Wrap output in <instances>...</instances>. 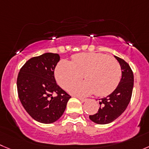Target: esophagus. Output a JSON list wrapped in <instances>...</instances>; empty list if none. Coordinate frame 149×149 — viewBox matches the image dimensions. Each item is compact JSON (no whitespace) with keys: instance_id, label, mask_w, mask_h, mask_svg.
Returning a JSON list of instances; mask_svg holds the SVG:
<instances>
[{"instance_id":"esophagus-1","label":"esophagus","mask_w":149,"mask_h":149,"mask_svg":"<svg viewBox=\"0 0 149 149\" xmlns=\"http://www.w3.org/2000/svg\"><path fill=\"white\" fill-rule=\"evenodd\" d=\"M79 100H80L81 102H86L87 100V99H85V98H82V97H78Z\"/></svg>"}]
</instances>
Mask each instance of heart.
<instances>
[{
	"label": "heart",
	"mask_w": 149,
	"mask_h": 149,
	"mask_svg": "<svg viewBox=\"0 0 149 149\" xmlns=\"http://www.w3.org/2000/svg\"><path fill=\"white\" fill-rule=\"evenodd\" d=\"M86 81L71 87L70 92L78 96L91 93L107 96L117 88L122 71L118 61L102 53H79L72 56V61L62 60L55 71L58 84L64 89L82 80Z\"/></svg>",
	"instance_id": "obj_1"
}]
</instances>
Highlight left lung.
Masks as SVG:
<instances>
[{
    "mask_svg": "<svg viewBox=\"0 0 149 149\" xmlns=\"http://www.w3.org/2000/svg\"><path fill=\"white\" fill-rule=\"evenodd\" d=\"M119 62L122 71L121 81L114 91L107 97L100 100L98 112L89 116L96 124H106L118 118L124 112L131 100L134 86V75L130 65L122 58L115 56Z\"/></svg>",
    "mask_w": 149,
    "mask_h": 149,
    "instance_id": "left-lung-1",
    "label": "left lung"
}]
</instances>
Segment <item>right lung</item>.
Listing matches in <instances>:
<instances>
[{
    "label": "right lung",
    "mask_w": 149,
    "mask_h": 149,
    "mask_svg": "<svg viewBox=\"0 0 149 149\" xmlns=\"http://www.w3.org/2000/svg\"><path fill=\"white\" fill-rule=\"evenodd\" d=\"M60 56L47 52L31 58L19 70L17 80L18 97L34 120L51 124L61 118L71 98L56 83L54 71Z\"/></svg>",
    "instance_id": "obj_1"
}]
</instances>
